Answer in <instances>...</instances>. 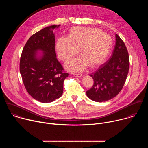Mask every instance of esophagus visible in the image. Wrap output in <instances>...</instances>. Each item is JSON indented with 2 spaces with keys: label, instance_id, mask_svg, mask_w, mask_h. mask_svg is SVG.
I'll use <instances>...</instances> for the list:
<instances>
[{
  "label": "esophagus",
  "instance_id": "obj_1",
  "mask_svg": "<svg viewBox=\"0 0 148 148\" xmlns=\"http://www.w3.org/2000/svg\"><path fill=\"white\" fill-rule=\"evenodd\" d=\"M74 76L75 77H78V78H81L83 77L82 74H73Z\"/></svg>",
  "mask_w": 148,
  "mask_h": 148
}]
</instances>
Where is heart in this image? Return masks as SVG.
Segmentation results:
<instances>
[{
  "instance_id": "obj_1",
  "label": "heart",
  "mask_w": 148,
  "mask_h": 148,
  "mask_svg": "<svg viewBox=\"0 0 148 148\" xmlns=\"http://www.w3.org/2000/svg\"><path fill=\"white\" fill-rule=\"evenodd\" d=\"M112 45L111 37L107 33L94 28L73 27L69 32V37H60L56 43L59 57L69 61L79 52L82 56L68 62L66 67L71 71L79 72L88 64L95 67L107 58Z\"/></svg>"
}]
</instances>
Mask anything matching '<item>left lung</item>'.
Returning a JSON list of instances; mask_svg holds the SVG:
<instances>
[{
	"label": "left lung",
	"mask_w": 148,
	"mask_h": 148,
	"mask_svg": "<svg viewBox=\"0 0 148 148\" xmlns=\"http://www.w3.org/2000/svg\"><path fill=\"white\" fill-rule=\"evenodd\" d=\"M115 45L107 61L90 74L94 84L86 92L92 101L102 102L116 97L122 89L130 69V57L124 42L116 34Z\"/></svg>",
	"instance_id": "left-lung-1"
}]
</instances>
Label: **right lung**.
Here are the masks:
<instances>
[{"mask_svg":"<svg viewBox=\"0 0 148 148\" xmlns=\"http://www.w3.org/2000/svg\"><path fill=\"white\" fill-rule=\"evenodd\" d=\"M60 25L45 27L26 43L20 61V72L27 92L35 99L48 103L59 98L69 74L57 60L53 31ZM40 51L43 53L38 55Z\"/></svg>","mask_w":148,"mask_h":148,"instance_id":"obj_1","label":"right lung"}]
</instances>
